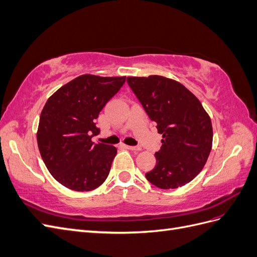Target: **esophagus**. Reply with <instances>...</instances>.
<instances>
[{
  "label": "esophagus",
  "instance_id": "1",
  "mask_svg": "<svg viewBox=\"0 0 257 257\" xmlns=\"http://www.w3.org/2000/svg\"><path fill=\"white\" fill-rule=\"evenodd\" d=\"M124 147H125L126 148V149H128V150H132V151H139V150H141V148H139V147H134V146H124Z\"/></svg>",
  "mask_w": 257,
  "mask_h": 257
}]
</instances>
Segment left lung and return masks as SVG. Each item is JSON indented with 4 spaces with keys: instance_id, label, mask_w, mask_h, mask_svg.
I'll use <instances>...</instances> for the list:
<instances>
[{
    "instance_id": "left-lung-1",
    "label": "left lung",
    "mask_w": 257,
    "mask_h": 257,
    "mask_svg": "<svg viewBox=\"0 0 257 257\" xmlns=\"http://www.w3.org/2000/svg\"><path fill=\"white\" fill-rule=\"evenodd\" d=\"M127 83L163 135L148 181L164 190L191 182L204 168L213 138L211 119L199 99L164 76L127 77Z\"/></svg>"
}]
</instances>
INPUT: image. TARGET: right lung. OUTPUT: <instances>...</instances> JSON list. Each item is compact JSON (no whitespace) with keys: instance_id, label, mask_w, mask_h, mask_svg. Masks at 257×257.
Listing matches in <instances>:
<instances>
[{"instance_id":"right-lung-1","label":"right lung","mask_w":257,"mask_h":257,"mask_svg":"<svg viewBox=\"0 0 257 257\" xmlns=\"http://www.w3.org/2000/svg\"><path fill=\"white\" fill-rule=\"evenodd\" d=\"M125 76L84 74L57 90L46 102L37 128V145L49 173L77 192L95 190L109 175L116 148L94 144L95 119L125 82Z\"/></svg>"}]
</instances>
